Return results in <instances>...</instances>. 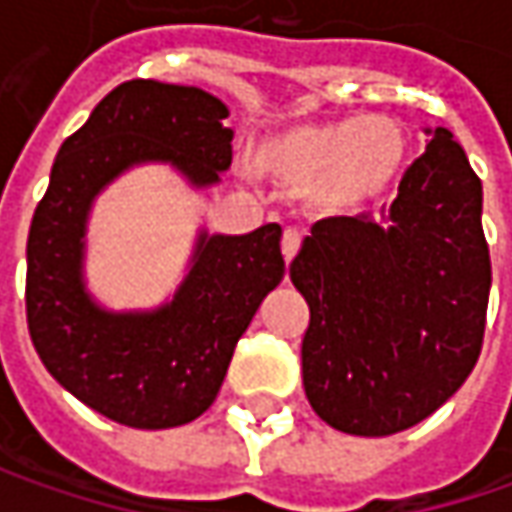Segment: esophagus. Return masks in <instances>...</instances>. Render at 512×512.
Here are the masks:
<instances>
[{
	"instance_id": "34e87169",
	"label": "esophagus",
	"mask_w": 512,
	"mask_h": 512,
	"mask_svg": "<svg viewBox=\"0 0 512 512\" xmlns=\"http://www.w3.org/2000/svg\"><path fill=\"white\" fill-rule=\"evenodd\" d=\"M299 245H302V233L296 227H285L282 233V253H285V262H290L296 253H299Z\"/></svg>"
}]
</instances>
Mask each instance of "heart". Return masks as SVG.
Returning a JSON list of instances; mask_svg holds the SVG:
<instances>
[{
  "mask_svg": "<svg viewBox=\"0 0 512 512\" xmlns=\"http://www.w3.org/2000/svg\"><path fill=\"white\" fill-rule=\"evenodd\" d=\"M407 159V133L390 116L305 122L270 136L259 162L273 176L307 187L322 216L356 213L382 196Z\"/></svg>",
  "mask_w": 512,
  "mask_h": 512,
  "instance_id": "obj_1",
  "label": "heart"
}]
</instances>
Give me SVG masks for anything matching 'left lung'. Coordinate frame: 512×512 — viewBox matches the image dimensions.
Wrapping results in <instances>:
<instances>
[{"mask_svg": "<svg viewBox=\"0 0 512 512\" xmlns=\"http://www.w3.org/2000/svg\"><path fill=\"white\" fill-rule=\"evenodd\" d=\"M384 216L387 227L370 216L322 219L290 262L310 307L307 402L350 436H390L427 419L482 353V179L450 130H433Z\"/></svg>", "mask_w": 512, "mask_h": 512, "instance_id": "left-lung-1", "label": "left lung"}]
</instances>
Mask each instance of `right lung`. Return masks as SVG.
I'll list each match as a JSON object with an SVG mask.
<instances>
[{
    "label": "right lung",
    "instance_id": "add662e5",
    "mask_svg": "<svg viewBox=\"0 0 512 512\" xmlns=\"http://www.w3.org/2000/svg\"><path fill=\"white\" fill-rule=\"evenodd\" d=\"M222 99L202 88L133 79L68 136L28 233L25 307L48 373L90 410L136 430L193 422L225 382L236 342L282 282V227L196 239L168 305L113 313L85 290V227L99 190L142 162H170L193 187L216 185L233 159Z\"/></svg>",
    "mask_w": 512,
    "mask_h": 512
}]
</instances>
